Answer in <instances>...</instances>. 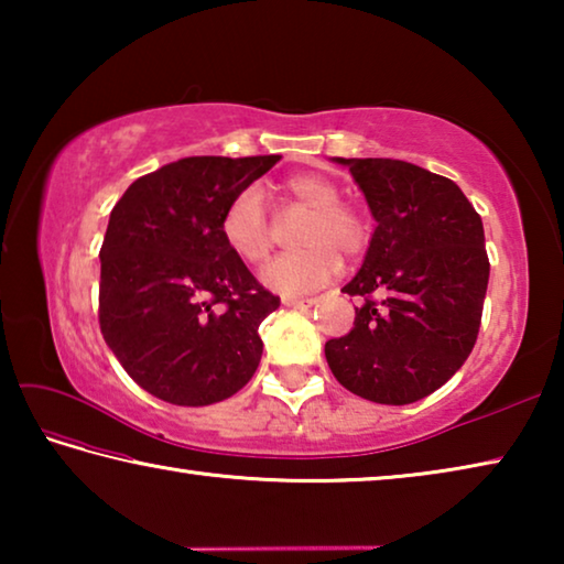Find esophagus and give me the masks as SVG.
Listing matches in <instances>:
<instances>
[{
    "label": "esophagus",
    "instance_id": "esophagus-1",
    "mask_svg": "<svg viewBox=\"0 0 564 564\" xmlns=\"http://www.w3.org/2000/svg\"><path fill=\"white\" fill-rule=\"evenodd\" d=\"M283 305H289V308H299V311H308V308H313V305H316V301H313V299H289V295H285Z\"/></svg>",
    "mask_w": 564,
    "mask_h": 564
}]
</instances>
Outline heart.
<instances>
[{"label": "heart", "instance_id": "obj_1", "mask_svg": "<svg viewBox=\"0 0 564 564\" xmlns=\"http://www.w3.org/2000/svg\"><path fill=\"white\" fill-rule=\"evenodd\" d=\"M283 188L295 204L311 208L295 236L303 248L271 261L261 279L275 293L301 295L321 289L338 273V253L356 259L366 251L370 224L356 206L340 202V186L328 176L305 171L285 178ZM221 238L246 263L269 259L273 234L261 186H246L226 204Z\"/></svg>", "mask_w": 564, "mask_h": 564}]
</instances>
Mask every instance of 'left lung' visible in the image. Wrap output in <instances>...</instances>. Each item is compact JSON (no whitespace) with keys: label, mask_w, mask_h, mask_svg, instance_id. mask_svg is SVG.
I'll return each mask as SVG.
<instances>
[{"label":"left lung","mask_w":564,"mask_h":564,"mask_svg":"<svg viewBox=\"0 0 564 564\" xmlns=\"http://www.w3.org/2000/svg\"><path fill=\"white\" fill-rule=\"evenodd\" d=\"M356 178L376 231L356 279L350 333L326 343L343 388L408 405L445 386L470 356L490 261L480 214L455 181L398 159H333Z\"/></svg>","instance_id":"8db88e82"}]
</instances>
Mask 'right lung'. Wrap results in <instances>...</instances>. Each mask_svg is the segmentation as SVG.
I'll return each instance as SVG.
<instances>
[{
	"label": "right lung",
	"mask_w": 564,
	"mask_h": 564,
	"mask_svg": "<svg viewBox=\"0 0 564 564\" xmlns=\"http://www.w3.org/2000/svg\"><path fill=\"white\" fill-rule=\"evenodd\" d=\"M279 159H178L133 181L113 206L99 251L101 336L159 400L212 405L259 368V326L281 299L224 243L221 216Z\"/></svg>",
	"instance_id": "add662e5"
}]
</instances>
